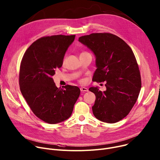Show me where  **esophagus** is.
Segmentation results:
<instances>
[{"mask_svg":"<svg viewBox=\"0 0 160 160\" xmlns=\"http://www.w3.org/2000/svg\"><path fill=\"white\" fill-rule=\"evenodd\" d=\"M80 91L82 92H88V89L86 88L82 87V88H80Z\"/></svg>","mask_w":160,"mask_h":160,"instance_id":"34e87169","label":"esophagus"}]
</instances>
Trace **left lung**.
I'll list each match as a JSON object with an SVG mask.
<instances>
[{"mask_svg":"<svg viewBox=\"0 0 160 160\" xmlns=\"http://www.w3.org/2000/svg\"><path fill=\"white\" fill-rule=\"evenodd\" d=\"M78 41L95 56L97 69L92 81L106 82L103 92L98 87L89 89L96 96L93 114L103 122H118L129 113L142 87L134 53L125 41L111 33H92L80 37Z\"/></svg>","mask_w":160,"mask_h":160,"instance_id":"1","label":"left lung"}]
</instances>
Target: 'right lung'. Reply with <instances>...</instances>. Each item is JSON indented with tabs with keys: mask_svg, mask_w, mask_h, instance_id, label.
<instances>
[{
	"mask_svg": "<svg viewBox=\"0 0 160 160\" xmlns=\"http://www.w3.org/2000/svg\"><path fill=\"white\" fill-rule=\"evenodd\" d=\"M75 35L42 37L32 44L21 61L20 89L31 111L40 120L55 124L71 116L80 90L67 85L58 88L52 77L62 67Z\"/></svg>",
	"mask_w": 160,
	"mask_h": 160,
	"instance_id": "right-lung-1",
	"label": "right lung"
}]
</instances>
